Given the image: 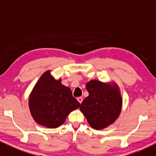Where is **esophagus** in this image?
I'll return each instance as SVG.
<instances>
[{
  "label": "esophagus",
  "mask_w": 156,
  "mask_h": 156,
  "mask_svg": "<svg viewBox=\"0 0 156 156\" xmlns=\"http://www.w3.org/2000/svg\"><path fill=\"white\" fill-rule=\"evenodd\" d=\"M77 100H78V101L80 103H82V101H83V97H78V98H77Z\"/></svg>",
  "instance_id": "esophagus-1"
}]
</instances>
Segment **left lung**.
I'll return each mask as SVG.
<instances>
[{
    "label": "left lung",
    "mask_w": 156,
    "mask_h": 156,
    "mask_svg": "<svg viewBox=\"0 0 156 156\" xmlns=\"http://www.w3.org/2000/svg\"><path fill=\"white\" fill-rule=\"evenodd\" d=\"M89 96L81 103L80 110L93 128L101 130L114 123L121 112L122 99L119 88L91 80L86 84Z\"/></svg>",
    "instance_id": "left-lung-1"
}]
</instances>
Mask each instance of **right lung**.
Returning a JSON list of instances; mask_svg holds the SVG:
<instances>
[{
	"instance_id": "1",
	"label": "right lung",
	"mask_w": 156,
	"mask_h": 156,
	"mask_svg": "<svg viewBox=\"0 0 156 156\" xmlns=\"http://www.w3.org/2000/svg\"><path fill=\"white\" fill-rule=\"evenodd\" d=\"M29 108L33 119L43 126L56 128L65 122L80 103L72 96L71 89L55 80L50 71L41 75L29 97Z\"/></svg>"
}]
</instances>
